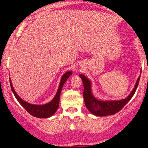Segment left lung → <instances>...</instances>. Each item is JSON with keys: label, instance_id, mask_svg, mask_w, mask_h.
Listing matches in <instances>:
<instances>
[{"label": "left lung", "instance_id": "8db88e82", "mask_svg": "<svg viewBox=\"0 0 148 148\" xmlns=\"http://www.w3.org/2000/svg\"><path fill=\"white\" fill-rule=\"evenodd\" d=\"M80 77L84 83V98L86 108L88 111L97 116H106V115H114L118 113L127 104L136 90L140 80V76L137 79L135 86L130 95L125 99L115 101H101L97 99L93 96L91 90V82L86 76L80 74Z\"/></svg>", "mask_w": 148, "mask_h": 148}]
</instances>
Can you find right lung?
Returning a JSON list of instances; mask_svg holds the SVG:
<instances>
[{
	"label": "right lung",
	"instance_id": "right-lung-1",
	"mask_svg": "<svg viewBox=\"0 0 148 148\" xmlns=\"http://www.w3.org/2000/svg\"><path fill=\"white\" fill-rule=\"evenodd\" d=\"M72 74V72H66L65 74H63V76L61 78L60 85H59V87L58 89L56 95V96L54 97L53 99L50 102L46 103V104H32V103H29L26 102V101H23V100L16 94V92H15L14 88H13L12 86V84L11 80H10V86H11V89L12 90V92L14 93L15 97L16 98L17 101L30 115L39 118H47L52 116V115L56 113V111H57L58 108L59 107V101H60V96L61 90H62V88L63 87V85L64 83H65V81H67V79L69 77V76Z\"/></svg>",
	"mask_w": 148,
	"mask_h": 148
}]
</instances>
